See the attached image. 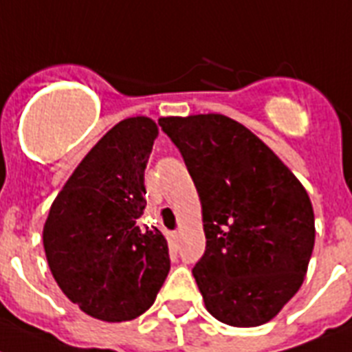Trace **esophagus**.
Returning a JSON list of instances; mask_svg holds the SVG:
<instances>
[{
	"label": "esophagus",
	"mask_w": 352,
	"mask_h": 352,
	"mask_svg": "<svg viewBox=\"0 0 352 352\" xmlns=\"http://www.w3.org/2000/svg\"><path fill=\"white\" fill-rule=\"evenodd\" d=\"M168 240L173 247H177L179 245V232H168Z\"/></svg>",
	"instance_id": "1"
}]
</instances>
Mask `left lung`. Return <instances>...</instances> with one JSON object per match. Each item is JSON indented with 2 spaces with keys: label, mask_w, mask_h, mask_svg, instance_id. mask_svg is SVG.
<instances>
[{
  "label": "left lung",
  "mask_w": 352,
  "mask_h": 352,
  "mask_svg": "<svg viewBox=\"0 0 352 352\" xmlns=\"http://www.w3.org/2000/svg\"><path fill=\"white\" fill-rule=\"evenodd\" d=\"M202 204L193 276L217 320L256 327L299 292L315 245L311 200L285 162L223 114L161 118Z\"/></svg>",
  "instance_id": "left-lung-1"
}]
</instances>
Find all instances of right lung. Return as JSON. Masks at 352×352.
<instances>
[{"instance_id": "right-lung-1", "label": "right lung", "mask_w": 352, "mask_h": 352, "mask_svg": "<svg viewBox=\"0 0 352 352\" xmlns=\"http://www.w3.org/2000/svg\"><path fill=\"white\" fill-rule=\"evenodd\" d=\"M157 134L146 116L112 126L67 179L44 223L55 281L98 320L143 315L170 272L166 238L135 226L146 206L144 170Z\"/></svg>"}]
</instances>
